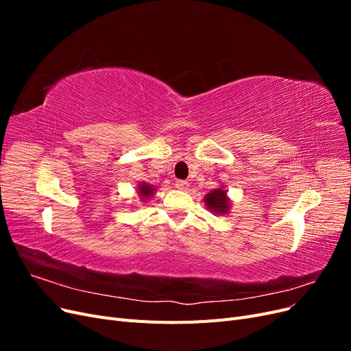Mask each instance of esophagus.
I'll list each match as a JSON object with an SVG mask.
<instances>
[{
  "mask_svg": "<svg viewBox=\"0 0 351 351\" xmlns=\"http://www.w3.org/2000/svg\"><path fill=\"white\" fill-rule=\"evenodd\" d=\"M176 187L178 190H187L189 189V183L184 182V180H178V182H176Z\"/></svg>",
  "mask_w": 351,
  "mask_h": 351,
  "instance_id": "1",
  "label": "esophagus"
}]
</instances>
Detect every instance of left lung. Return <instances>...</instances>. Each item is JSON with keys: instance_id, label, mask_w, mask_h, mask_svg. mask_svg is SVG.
Instances as JSON below:
<instances>
[{"instance_id": "1", "label": "left lung", "mask_w": 351, "mask_h": 351, "mask_svg": "<svg viewBox=\"0 0 351 351\" xmlns=\"http://www.w3.org/2000/svg\"><path fill=\"white\" fill-rule=\"evenodd\" d=\"M204 200L206 208L218 215H226L231 208V200L227 196V190L222 187L210 190Z\"/></svg>"}]
</instances>
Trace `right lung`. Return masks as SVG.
I'll use <instances>...</instances> for the list:
<instances>
[{
	"label": "right lung",
	"instance_id": "add662e5",
	"mask_svg": "<svg viewBox=\"0 0 351 351\" xmlns=\"http://www.w3.org/2000/svg\"><path fill=\"white\" fill-rule=\"evenodd\" d=\"M137 193H139L141 200L146 202V199H149L151 196L155 195V187L147 183H139V186H137Z\"/></svg>",
	"mask_w": 351,
	"mask_h": 351
}]
</instances>
